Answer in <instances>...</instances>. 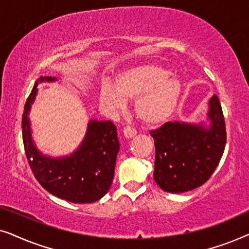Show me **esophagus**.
I'll return each instance as SVG.
<instances>
[{"label":"esophagus","instance_id":"34e87169","mask_svg":"<svg viewBox=\"0 0 249 249\" xmlns=\"http://www.w3.org/2000/svg\"><path fill=\"white\" fill-rule=\"evenodd\" d=\"M136 134H137V131H136L135 128L129 127V125H127V127L124 128V135L127 138L134 137V136H135Z\"/></svg>","mask_w":249,"mask_h":249}]
</instances>
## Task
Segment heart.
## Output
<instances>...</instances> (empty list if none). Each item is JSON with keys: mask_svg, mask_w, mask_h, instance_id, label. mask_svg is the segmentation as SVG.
I'll return each mask as SVG.
<instances>
[{"mask_svg": "<svg viewBox=\"0 0 249 249\" xmlns=\"http://www.w3.org/2000/svg\"><path fill=\"white\" fill-rule=\"evenodd\" d=\"M156 64H142L128 68L115 77L114 87L103 84L100 101L105 107L119 111L125 100L135 98L134 110L139 120L148 125L164 122L175 111L181 94L178 78Z\"/></svg>", "mask_w": 249, "mask_h": 249, "instance_id": "obj_1", "label": "heart"}]
</instances>
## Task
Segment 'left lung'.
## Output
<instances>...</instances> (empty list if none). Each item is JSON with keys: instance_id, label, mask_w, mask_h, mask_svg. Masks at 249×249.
Segmentation results:
<instances>
[{"instance_id": "left-lung-1", "label": "left lung", "mask_w": 249, "mask_h": 249, "mask_svg": "<svg viewBox=\"0 0 249 249\" xmlns=\"http://www.w3.org/2000/svg\"><path fill=\"white\" fill-rule=\"evenodd\" d=\"M211 128L166 122L151 131L155 144L154 180L169 193H185L211 178L227 142L226 122L219 97L210 101Z\"/></svg>"}]
</instances>
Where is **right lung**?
<instances>
[{
  "label": "right lung",
  "instance_id": "right-lung-1",
  "mask_svg": "<svg viewBox=\"0 0 249 249\" xmlns=\"http://www.w3.org/2000/svg\"><path fill=\"white\" fill-rule=\"evenodd\" d=\"M52 77H40V81ZM37 94V83L27 98L22 114V141L32 171L44 189L71 203L101 199L113 181L119 152L117 128L112 121H90L79 149L69 158L50 159L37 151L32 141L28 113Z\"/></svg>",
  "mask_w": 249,
  "mask_h": 249
}]
</instances>
